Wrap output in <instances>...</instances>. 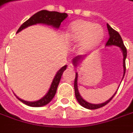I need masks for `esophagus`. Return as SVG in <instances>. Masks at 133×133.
Listing matches in <instances>:
<instances>
[{
	"instance_id": "34e87169",
	"label": "esophagus",
	"mask_w": 133,
	"mask_h": 133,
	"mask_svg": "<svg viewBox=\"0 0 133 133\" xmlns=\"http://www.w3.org/2000/svg\"><path fill=\"white\" fill-rule=\"evenodd\" d=\"M68 68L69 70H73V69L74 68V65H73L72 63H69V64H68Z\"/></svg>"
}]
</instances>
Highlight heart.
Returning <instances> with one entry per match:
<instances>
[{
	"label": "heart",
	"mask_w": 133,
	"mask_h": 133,
	"mask_svg": "<svg viewBox=\"0 0 133 133\" xmlns=\"http://www.w3.org/2000/svg\"><path fill=\"white\" fill-rule=\"evenodd\" d=\"M103 36L101 25L83 19L73 22L68 28V38L70 42L79 43L82 50H90L95 47Z\"/></svg>",
	"instance_id": "heart-1"
}]
</instances>
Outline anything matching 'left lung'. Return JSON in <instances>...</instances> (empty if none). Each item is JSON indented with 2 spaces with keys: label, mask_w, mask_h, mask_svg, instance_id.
<instances>
[{
  "label": "left lung",
  "mask_w": 133,
  "mask_h": 133,
  "mask_svg": "<svg viewBox=\"0 0 133 133\" xmlns=\"http://www.w3.org/2000/svg\"><path fill=\"white\" fill-rule=\"evenodd\" d=\"M107 28H108V33H109V38H108V41L106 42V46H117L121 48V49L122 50V52H123V67H124V75H123V78L124 76V74H125V70H126V65H125V59H126V57H127V49L125 47V46L124 45L123 41L122 39V37L119 35V33L116 31L115 30L112 28L111 27L110 25L107 24ZM83 59L82 56H78L76 57H75L74 59H73V63H74V65L75 66L77 65L78 64V60ZM77 80H78V74H76V77H75V81H74V89H75V95H76V97L77 99V101L79 103V104L82 105L83 107H84L86 108H88V109H97V108H101L103 106H104L106 104H108V103L110 101H111L112 98L114 97V95H116V91L115 94L112 96L108 101H105L103 103H101V104H92V103H89L88 102L85 101L83 98H82L80 95H79V92L78 91V86H77Z\"/></svg>",
  "instance_id": "obj_1"
}]
</instances>
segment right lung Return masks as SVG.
<instances>
[{
	"mask_svg": "<svg viewBox=\"0 0 133 133\" xmlns=\"http://www.w3.org/2000/svg\"><path fill=\"white\" fill-rule=\"evenodd\" d=\"M67 17H68V14L66 13H59L57 11H49L46 10H42V11H40L36 13L34 15H32L30 19H28L27 21L25 22L20 26V28L18 29L17 32H19V31H21L22 30L26 28L28 26L36 25L38 23L52 25L53 27H55L56 28H58L60 26L61 22ZM66 68L67 65H65L62 68L59 69V71L55 75L49 92L41 100L35 101V102H28V101H23L19 97H17V98L21 102H22L23 103L28 105L29 106H31V107H40V106H43V105L48 104L53 99V97H55L59 81L61 79V76L63 75L64 70L66 69Z\"/></svg>",
	"mask_w": 133,
	"mask_h": 133,
	"instance_id": "1",
	"label": "right lung"
}]
</instances>
